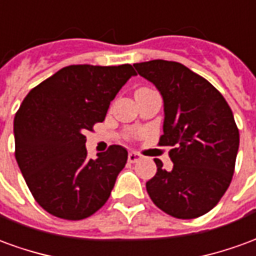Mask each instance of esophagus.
<instances>
[{
  "instance_id": "1",
  "label": "esophagus",
  "mask_w": 256,
  "mask_h": 256,
  "mask_svg": "<svg viewBox=\"0 0 256 256\" xmlns=\"http://www.w3.org/2000/svg\"><path fill=\"white\" fill-rule=\"evenodd\" d=\"M141 158H142V156L140 155V154H137V152H130L128 156V159L130 163H137L138 160H141Z\"/></svg>"
}]
</instances>
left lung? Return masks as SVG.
Returning <instances> with one entry per match:
<instances>
[{
	"label": "left lung",
	"instance_id": "8db88e82",
	"mask_svg": "<svg viewBox=\"0 0 256 256\" xmlns=\"http://www.w3.org/2000/svg\"><path fill=\"white\" fill-rule=\"evenodd\" d=\"M164 101L160 146H172L170 172L155 159L158 172L146 192L166 214L178 220L202 216L218 204L230 185L238 150V128L224 96L207 79L177 62L134 64Z\"/></svg>",
	"mask_w": 256,
	"mask_h": 256
}]
</instances>
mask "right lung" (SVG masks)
<instances>
[{"label":"right lung","instance_id":"obj_1","mask_svg":"<svg viewBox=\"0 0 256 256\" xmlns=\"http://www.w3.org/2000/svg\"><path fill=\"white\" fill-rule=\"evenodd\" d=\"M133 66H68L30 90L14 115V156L36 202L49 214L84 220L106 203L128 150L88 158L86 132L106 119Z\"/></svg>","mask_w":256,"mask_h":256}]
</instances>
